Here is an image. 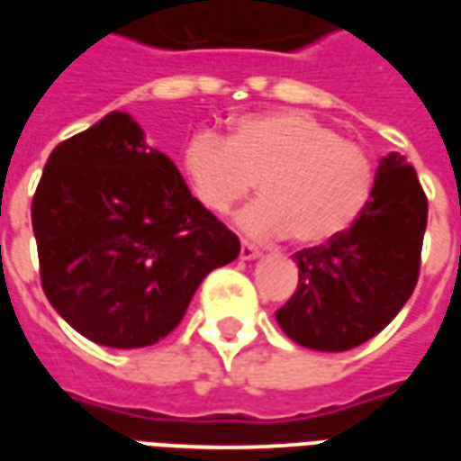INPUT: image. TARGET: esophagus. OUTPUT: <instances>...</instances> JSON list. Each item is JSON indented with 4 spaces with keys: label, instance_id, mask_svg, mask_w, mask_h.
<instances>
[{
    "label": "esophagus",
    "instance_id": "1",
    "mask_svg": "<svg viewBox=\"0 0 461 461\" xmlns=\"http://www.w3.org/2000/svg\"><path fill=\"white\" fill-rule=\"evenodd\" d=\"M259 254H261L259 247H254L251 241H241V249H240L241 259H257Z\"/></svg>",
    "mask_w": 461,
    "mask_h": 461
}]
</instances>
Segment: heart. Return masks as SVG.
Instances as JSON below:
<instances>
[{"instance_id":"heart-1","label":"heart","mask_w":461,"mask_h":461,"mask_svg":"<svg viewBox=\"0 0 461 461\" xmlns=\"http://www.w3.org/2000/svg\"><path fill=\"white\" fill-rule=\"evenodd\" d=\"M182 170L194 200L227 214L254 187L261 200L240 214L254 237H286L303 247L339 240L356 224L375 190V158L363 142L303 111L244 115L227 140L212 131L192 135Z\"/></svg>"}]
</instances>
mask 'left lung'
Returning a JSON list of instances; mask_svg holds the SVG:
<instances>
[{"mask_svg": "<svg viewBox=\"0 0 461 461\" xmlns=\"http://www.w3.org/2000/svg\"><path fill=\"white\" fill-rule=\"evenodd\" d=\"M427 227V194L400 152L383 158L373 200L339 240L294 254L299 286L279 311L281 330L311 350L366 343L412 296Z\"/></svg>", "mask_w": 461, "mask_h": 461, "instance_id": "left-lung-1", "label": "left lung"}]
</instances>
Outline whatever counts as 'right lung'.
Returning a JSON list of instances; mask_svg holds the SVG:
<instances>
[{
  "label": "right lung",
  "instance_id": "right-lung-1",
  "mask_svg": "<svg viewBox=\"0 0 461 461\" xmlns=\"http://www.w3.org/2000/svg\"><path fill=\"white\" fill-rule=\"evenodd\" d=\"M32 224L46 299L71 329L108 348L165 339L202 279L240 254L237 234L118 111L56 145Z\"/></svg>",
  "mask_w": 461,
  "mask_h": 461
}]
</instances>
